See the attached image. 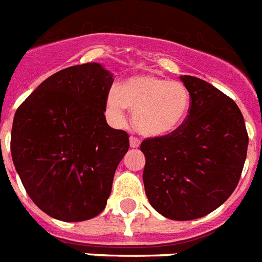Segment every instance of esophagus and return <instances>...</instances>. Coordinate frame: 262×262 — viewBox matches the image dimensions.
<instances>
[{
  "label": "esophagus",
  "mask_w": 262,
  "mask_h": 262,
  "mask_svg": "<svg viewBox=\"0 0 262 262\" xmlns=\"http://www.w3.org/2000/svg\"><path fill=\"white\" fill-rule=\"evenodd\" d=\"M129 140H130V146L132 148H137V146H140V138L138 137H135V136H130V138H129Z\"/></svg>",
  "instance_id": "34e87169"
}]
</instances>
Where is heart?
Segmentation results:
<instances>
[{"label":"heart","instance_id":"heart-1","mask_svg":"<svg viewBox=\"0 0 262 262\" xmlns=\"http://www.w3.org/2000/svg\"><path fill=\"white\" fill-rule=\"evenodd\" d=\"M133 110V122L146 136L171 135L186 121L191 109V94L182 82L142 74L113 87L106 97V116L113 124L125 120V107Z\"/></svg>","mask_w":262,"mask_h":262}]
</instances>
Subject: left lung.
Wrapping results in <instances>:
<instances>
[{"label":"left lung","mask_w":262,"mask_h":262,"mask_svg":"<svg viewBox=\"0 0 262 262\" xmlns=\"http://www.w3.org/2000/svg\"><path fill=\"white\" fill-rule=\"evenodd\" d=\"M191 109L171 135L145 138L142 173L152 207L175 221L196 220L220 207L235 190L248 152L242 113L210 83L182 76Z\"/></svg>","instance_id":"left-lung-1"}]
</instances>
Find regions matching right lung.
<instances>
[{
	"label": "right lung",
	"instance_id": "1",
	"mask_svg": "<svg viewBox=\"0 0 262 262\" xmlns=\"http://www.w3.org/2000/svg\"><path fill=\"white\" fill-rule=\"evenodd\" d=\"M113 75L98 63L72 66L44 82L14 114L10 150L33 203L52 218L101 214L129 135L106 122Z\"/></svg>",
	"mask_w": 262,
	"mask_h": 262
}]
</instances>
